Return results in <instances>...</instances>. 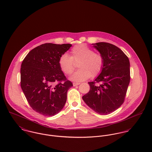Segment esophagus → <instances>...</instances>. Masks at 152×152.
<instances>
[{
    "label": "esophagus",
    "instance_id": "1",
    "mask_svg": "<svg viewBox=\"0 0 152 152\" xmlns=\"http://www.w3.org/2000/svg\"><path fill=\"white\" fill-rule=\"evenodd\" d=\"M80 83H75V82H74V83H73V86H78V85H79Z\"/></svg>",
    "mask_w": 152,
    "mask_h": 152
}]
</instances>
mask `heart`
I'll return each instance as SVG.
<instances>
[{"instance_id": "obj_1", "label": "heart", "mask_w": 152, "mask_h": 152, "mask_svg": "<svg viewBox=\"0 0 152 152\" xmlns=\"http://www.w3.org/2000/svg\"><path fill=\"white\" fill-rule=\"evenodd\" d=\"M80 68L70 77V79L79 82H83L91 76L96 77L102 72L104 61L100 53L94 51L85 44H79L70 50V56L66 53L62 54L58 60L59 66L62 71L66 74H71L75 69L74 62H78Z\"/></svg>"}]
</instances>
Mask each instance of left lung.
Segmentation results:
<instances>
[{
  "label": "left lung",
  "mask_w": 152,
  "mask_h": 152,
  "mask_svg": "<svg viewBox=\"0 0 152 152\" xmlns=\"http://www.w3.org/2000/svg\"><path fill=\"white\" fill-rule=\"evenodd\" d=\"M92 45L102 56L104 68L94 82L88 83L90 90L82 99L97 113L109 114L124 101L131 79L130 63L124 52L114 45L103 42Z\"/></svg>",
  "instance_id": "obj_1"
}]
</instances>
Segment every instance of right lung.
Wrapping results in <instances>:
<instances>
[{
  "mask_svg": "<svg viewBox=\"0 0 152 152\" xmlns=\"http://www.w3.org/2000/svg\"><path fill=\"white\" fill-rule=\"evenodd\" d=\"M71 47L70 44H44L30 51L22 62L21 89L30 107L44 116H53L61 111L68 90L73 86L58 64L60 56Z\"/></svg>",
  "mask_w": 152,
  "mask_h": 152,
  "instance_id": "add662e5",
  "label": "right lung"
}]
</instances>
